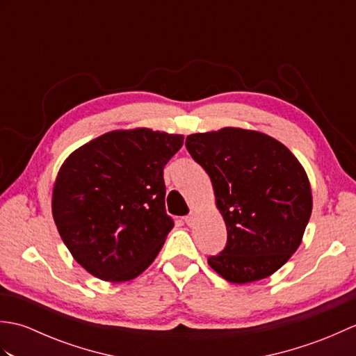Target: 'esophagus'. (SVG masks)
Wrapping results in <instances>:
<instances>
[{
    "label": "esophagus",
    "mask_w": 356,
    "mask_h": 356,
    "mask_svg": "<svg viewBox=\"0 0 356 356\" xmlns=\"http://www.w3.org/2000/svg\"><path fill=\"white\" fill-rule=\"evenodd\" d=\"M194 220H195L194 214H190V216L185 217V223H186L188 226H193V225H194Z\"/></svg>",
    "instance_id": "esophagus-1"
}]
</instances>
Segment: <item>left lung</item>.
Instances as JSON below:
<instances>
[{"instance_id":"obj_1","label":"left lung","mask_w":356,"mask_h":356,"mask_svg":"<svg viewBox=\"0 0 356 356\" xmlns=\"http://www.w3.org/2000/svg\"><path fill=\"white\" fill-rule=\"evenodd\" d=\"M213 182L228 241L208 264L229 283L266 278L297 251L312 213L303 165L270 136L226 127L186 138Z\"/></svg>"}]
</instances>
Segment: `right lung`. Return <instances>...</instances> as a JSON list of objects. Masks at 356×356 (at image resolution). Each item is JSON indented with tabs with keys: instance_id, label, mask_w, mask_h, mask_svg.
Here are the masks:
<instances>
[{
	"instance_id": "right-lung-1",
	"label": "right lung",
	"mask_w": 356,
	"mask_h": 356,
	"mask_svg": "<svg viewBox=\"0 0 356 356\" xmlns=\"http://www.w3.org/2000/svg\"><path fill=\"white\" fill-rule=\"evenodd\" d=\"M182 134L149 128L105 133L65 159L53 185L51 214L73 259L105 282L140 275L172 229L163 168Z\"/></svg>"
}]
</instances>
